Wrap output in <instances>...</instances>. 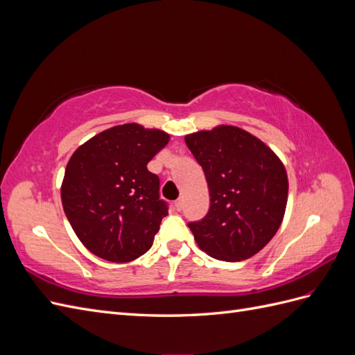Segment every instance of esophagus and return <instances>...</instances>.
<instances>
[{"label": "esophagus", "mask_w": 355, "mask_h": 355, "mask_svg": "<svg viewBox=\"0 0 355 355\" xmlns=\"http://www.w3.org/2000/svg\"><path fill=\"white\" fill-rule=\"evenodd\" d=\"M175 207H176V210H178V211H180L182 209H184V200H182V198L176 200V202H175Z\"/></svg>", "instance_id": "obj_1"}]
</instances>
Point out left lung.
<instances>
[{
    "mask_svg": "<svg viewBox=\"0 0 355 355\" xmlns=\"http://www.w3.org/2000/svg\"><path fill=\"white\" fill-rule=\"evenodd\" d=\"M204 170L210 207L188 227L202 252L214 259H249L271 241L284 218L286 168L261 139L234 125L185 136Z\"/></svg>",
    "mask_w": 355,
    "mask_h": 355,
    "instance_id": "obj_1",
    "label": "left lung"
}]
</instances>
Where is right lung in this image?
Segmentation results:
<instances>
[{
	"label": "right lung",
	"mask_w": 355,
	"mask_h": 355,
	"mask_svg": "<svg viewBox=\"0 0 355 355\" xmlns=\"http://www.w3.org/2000/svg\"><path fill=\"white\" fill-rule=\"evenodd\" d=\"M170 136L136 123L115 125L83 144L69 158L62 204L72 230L105 261L123 263L151 249L167 202L146 164Z\"/></svg>",
	"instance_id": "1"
}]
</instances>
